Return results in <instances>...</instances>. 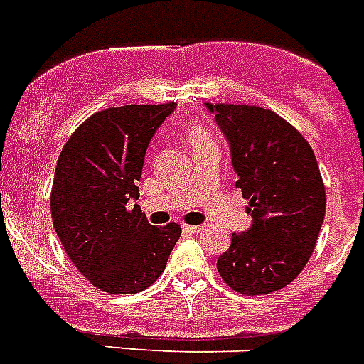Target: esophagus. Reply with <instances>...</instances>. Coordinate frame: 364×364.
Here are the masks:
<instances>
[{
	"label": "esophagus",
	"instance_id": "1",
	"mask_svg": "<svg viewBox=\"0 0 364 364\" xmlns=\"http://www.w3.org/2000/svg\"><path fill=\"white\" fill-rule=\"evenodd\" d=\"M183 229H185V231H188V233H200L201 229H203V225H191V224H185V225H183Z\"/></svg>",
	"mask_w": 364,
	"mask_h": 364
}]
</instances>
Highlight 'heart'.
Instances as JSON below:
<instances>
[{
    "mask_svg": "<svg viewBox=\"0 0 364 364\" xmlns=\"http://www.w3.org/2000/svg\"><path fill=\"white\" fill-rule=\"evenodd\" d=\"M185 136H187V142L191 146V149H196L200 146H207V144H213V135H210V131L207 129L203 124H191L185 131Z\"/></svg>",
    "mask_w": 364,
    "mask_h": 364,
    "instance_id": "heart-1",
    "label": "heart"
}]
</instances>
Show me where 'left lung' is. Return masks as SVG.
I'll return each mask as SVG.
<instances>
[{
	"mask_svg": "<svg viewBox=\"0 0 364 364\" xmlns=\"http://www.w3.org/2000/svg\"><path fill=\"white\" fill-rule=\"evenodd\" d=\"M231 144V161L253 225L231 235L216 262L229 289L246 296L276 292L300 276L322 228L326 187L313 148L270 109L205 103Z\"/></svg>",
	"mask_w": 364,
	"mask_h": 364,
	"instance_id": "1",
	"label": "left lung"
}]
</instances>
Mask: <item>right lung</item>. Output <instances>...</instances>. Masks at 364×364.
I'll return each mask as SVG.
<instances>
[{"mask_svg":"<svg viewBox=\"0 0 364 364\" xmlns=\"http://www.w3.org/2000/svg\"><path fill=\"white\" fill-rule=\"evenodd\" d=\"M177 103L109 107L73 131L55 168L51 220L64 252L90 285L135 294L154 285L181 237L155 228L139 203L149 140Z\"/></svg>","mask_w":364,"mask_h":364,"instance_id":"add662e5","label":"right lung"}]
</instances>
